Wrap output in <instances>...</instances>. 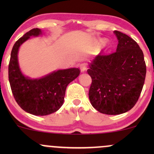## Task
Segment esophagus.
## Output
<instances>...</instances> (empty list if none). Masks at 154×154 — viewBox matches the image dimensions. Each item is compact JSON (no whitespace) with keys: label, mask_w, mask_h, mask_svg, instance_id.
I'll list each match as a JSON object with an SVG mask.
<instances>
[{"label":"esophagus","mask_w":154,"mask_h":154,"mask_svg":"<svg viewBox=\"0 0 154 154\" xmlns=\"http://www.w3.org/2000/svg\"><path fill=\"white\" fill-rule=\"evenodd\" d=\"M79 69H80L81 72H84L87 69V64L86 63H82L81 64H79Z\"/></svg>","instance_id":"esophagus-1"}]
</instances>
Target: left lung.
I'll list each match as a JSON object with an SVG mask.
<instances>
[{
    "mask_svg": "<svg viewBox=\"0 0 154 154\" xmlns=\"http://www.w3.org/2000/svg\"><path fill=\"white\" fill-rule=\"evenodd\" d=\"M118 39L116 52L100 53L90 63L92 83L89 99L102 114L116 115L132 109L143 87L146 65L143 53L133 39L114 31Z\"/></svg>",
    "mask_w": 154,
    "mask_h": 154,
    "instance_id": "1",
    "label": "left lung"
}]
</instances>
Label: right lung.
<instances>
[{"mask_svg":"<svg viewBox=\"0 0 154 154\" xmlns=\"http://www.w3.org/2000/svg\"><path fill=\"white\" fill-rule=\"evenodd\" d=\"M42 32L34 28L16 42L12 48L8 79L16 101L24 111L36 116H45L56 112L63 105L67 85L78 77V68L58 70L40 79L24 77L18 63V51L22 44L31 36H38Z\"/></svg>","mask_w":154,"mask_h":154,"instance_id":"1","label":"right lung"}]
</instances>
